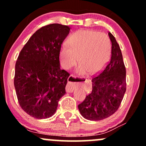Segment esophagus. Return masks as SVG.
<instances>
[{
    "label": "esophagus",
    "mask_w": 146,
    "mask_h": 146,
    "mask_svg": "<svg viewBox=\"0 0 146 146\" xmlns=\"http://www.w3.org/2000/svg\"><path fill=\"white\" fill-rule=\"evenodd\" d=\"M80 81V79L75 78V77L73 76V75H71V76L68 77V84L66 86V90L67 93H72L74 90L75 86H76L77 84H81V83H84V82H87L88 80H83L82 82H80V83H79L78 82Z\"/></svg>",
    "instance_id": "obj_1"
}]
</instances>
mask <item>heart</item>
Wrapping results in <instances>:
<instances>
[{
  "label": "heart",
  "instance_id": "1",
  "mask_svg": "<svg viewBox=\"0 0 146 146\" xmlns=\"http://www.w3.org/2000/svg\"><path fill=\"white\" fill-rule=\"evenodd\" d=\"M111 44L104 33L90 30H80L70 37L67 46H62L60 60L62 66L70 69L78 62V72L96 73L107 63L110 55Z\"/></svg>",
  "mask_w": 146,
  "mask_h": 146
}]
</instances>
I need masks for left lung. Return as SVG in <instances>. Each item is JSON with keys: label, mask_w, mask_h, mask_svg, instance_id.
I'll return each instance as SVG.
<instances>
[{"label": "left lung", "mask_w": 146, "mask_h": 146, "mask_svg": "<svg viewBox=\"0 0 146 146\" xmlns=\"http://www.w3.org/2000/svg\"><path fill=\"white\" fill-rule=\"evenodd\" d=\"M111 41V58L104 69L92 78V90L78 105L80 114L90 121H100L118 110L126 90L125 67L115 38L108 32Z\"/></svg>", "instance_id": "8db88e82"}]
</instances>
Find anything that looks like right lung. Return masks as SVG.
Segmentation results:
<instances>
[{"instance_id": "1", "label": "right lung", "mask_w": 146, "mask_h": 146, "mask_svg": "<svg viewBox=\"0 0 146 146\" xmlns=\"http://www.w3.org/2000/svg\"><path fill=\"white\" fill-rule=\"evenodd\" d=\"M66 25L50 24L35 32L22 48L15 66L14 87L20 106L36 119L56 113L66 93L69 73L60 66V52L69 33Z\"/></svg>"}]
</instances>
